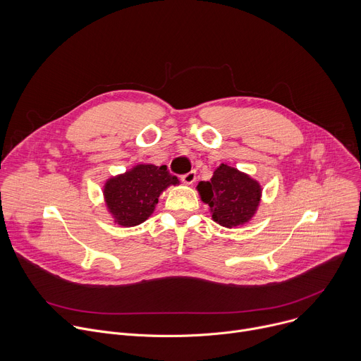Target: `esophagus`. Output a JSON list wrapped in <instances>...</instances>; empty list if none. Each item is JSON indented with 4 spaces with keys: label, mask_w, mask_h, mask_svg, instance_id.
<instances>
[{
    "label": "esophagus",
    "mask_w": 361,
    "mask_h": 361,
    "mask_svg": "<svg viewBox=\"0 0 361 361\" xmlns=\"http://www.w3.org/2000/svg\"><path fill=\"white\" fill-rule=\"evenodd\" d=\"M195 178H197L195 171H190V173H187V174H184V176L181 177V181H183L184 184H187V185H191V184H194Z\"/></svg>",
    "instance_id": "obj_1"
}]
</instances>
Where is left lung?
Returning <instances> with one entry per match:
<instances>
[{
	"label": "left lung",
	"mask_w": 361,
	"mask_h": 361,
	"mask_svg": "<svg viewBox=\"0 0 361 361\" xmlns=\"http://www.w3.org/2000/svg\"><path fill=\"white\" fill-rule=\"evenodd\" d=\"M197 191L210 207L212 219L227 228L251 221L260 207L263 188L247 173L228 164H220L210 181H200Z\"/></svg>",
	"instance_id": "8db88e82"
}]
</instances>
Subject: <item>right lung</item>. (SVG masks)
Listing matches in <instances>:
<instances>
[{
    "label": "right lung",
    "instance_id": "add662e5",
    "mask_svg": "<svg viewBox=\"0 0 361 361\" xmlns=\"http://www.w3.org/2000/svg\"><path fill=\"white\" fill-rule=\"evenodd\" d=\"M178 184V178L171 176L166 166L137 164L109 178L102 187V195L114 223L134 227L151 217L160 195L170 185Z\"/></svg>",
    "mask_w": 361,
    "mask_h": 361
}]
</instances>
